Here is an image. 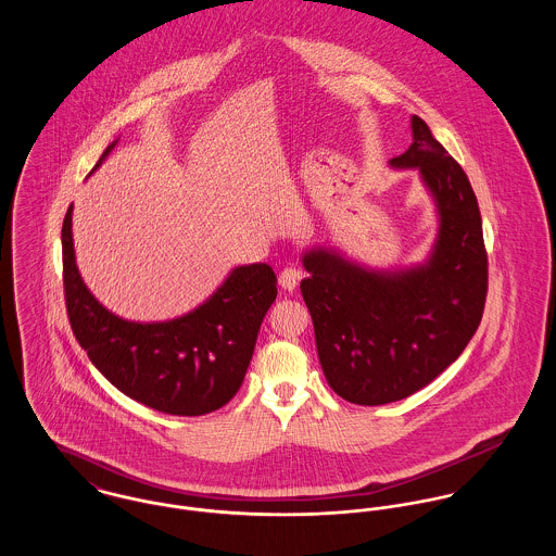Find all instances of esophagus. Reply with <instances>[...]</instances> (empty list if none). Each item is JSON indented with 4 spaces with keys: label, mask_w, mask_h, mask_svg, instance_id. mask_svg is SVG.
Instances as JSON below:
<instances>
[{
    "label": "esophagus",
    "mask_w": 556,
    "mask_h": 556,
    "mask_svg": "<svg viewBox=\"0 0 556 556\" xmlns=\"http://www.w3.org/2000/svg\"><path fill=\"white\" fill-rule=\"evenodd\" d=\"M300 280H302V269L295 267V265L285 267L282 274H280V278H278V282H280V287H282L285 291H295L298 285H300Z\"/></svg>",
    "instance_id": "34e87169"
}]
</instances>
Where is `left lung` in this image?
Segmentation results:
<instances>
[{
    "mask_svg": "<svg viewBox=\"0 0 556 556\" xmlns=\"http://www.w3.org/2000/svg\"><path fill=\"white\" fill-rule=\"evenodd\" d=\"M410 148L390 160L419 168L439 212L426 263L379 271L329 248L304 252L302 295L315 323L318 362L344 400L377 406L432 383L465 351L488 293V254L476 192L463 166L413 115Z\"/></svg>",
    "mask_w": 556,
    "mask_h": 556,
    "instance_id": "obj_1",
    "label": "left lung"
}]
</instances>
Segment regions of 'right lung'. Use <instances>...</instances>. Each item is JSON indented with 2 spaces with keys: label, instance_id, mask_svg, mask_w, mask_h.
<instances>
[{
  "label": "right lung",
  "instance_id": "right-lung-1",
  "mask_svg": "<svg viewBox=\"0 0 556 556\" xmlns=\"http://www.w3.org/2000/svg\"><path fill=\"white\" fill-rule=\"evenodd\" d=\"M113 148L104 150L93 170ZM62 254L73 333L122 394L184 417L212 413L238 394L258 327L278 295L267 263L236 267L205 304L184 317L135 323L109 313L85 287L75 261L73 205L62 227Z\"/></svg>",
  "mask_w": 556,
  "mask_h": 556
}]
</instances>
